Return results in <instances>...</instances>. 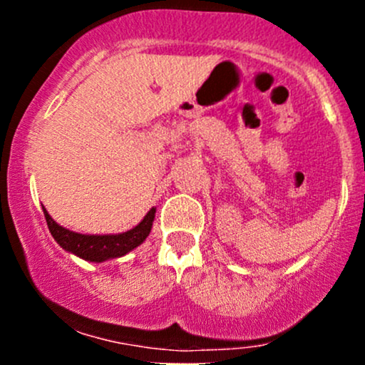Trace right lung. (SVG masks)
I'll return each instance as SVG.
<instances>
[{
	"instance_id": "add662e5",
	"label": "right lung",
	"mask_w": 365,
	"mask_h": 365,
	"mask_svg": "<svg viewBox=\"0 0 365 365\" xmlns=\"http://www.w3.org/2000/svg\"><path fill=\"white\" fill-rule=\"evenodd\" d=\"M43 211L49 232H51L53 238L60 244L61 249H65L70 254H75L87 262L110 261V259L121 257V255L128 254L130 250L139 247L149 237L154 215H156V207H150L144 220L135 228L123 233H116V235H83V233H75L72 230H66L58 225L49 216L44 206Z\"/></svg>"
}]
</instances>
